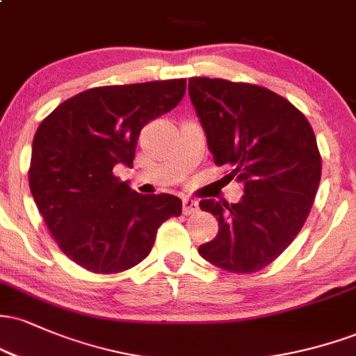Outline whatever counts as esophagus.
Here are the masks:
<instances>
[{
    "label": "esophagus",
    "mask_w": 356,
    "mask_h": 356,
    "mask_svg": "<svg viewBox=\"0 0 356 356\" xmlns=\"http://www.w3.org/2000/svg\"><path fill=\"white\" fill-rule=\"evenodd\" d=\"M199 211V202L197 201H194V199H191V197H186L182 201V212L186 216H191V214H194V212H197Z\"/></svg>",
    "instance_id": "esophagus-1"
}]
</instances>
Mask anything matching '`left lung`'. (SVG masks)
Wrapping results in <instances>:
<instances>
[{
  "instance_id": "left-lung-1",
  "label": "left lung",
  "mask_w": 356,
  "mask_h": 356,
  "mask_svg": "<svg viewBox=\"0 0 356 356\" xmlns=\"http://www.w3.org/2000/svg\"><path fill=\"white\" fill-rule=\"evenodd\" d=\"M189 97L218 165L244 187L238 204L201 201L219 232L199 254L229 273L268 266L303 227L321 177L316 137L303 113L271 90L189 79Z\"/></svg>"
}]
</instances>
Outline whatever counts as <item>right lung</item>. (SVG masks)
<instances>
[{
	"label": "right lung",
	"mask_w": 356,
	"mask_h": 356,
	"mask_svg": "<svg viewBox=\"0 0 356 356\" xmlns=\"http://www.w3.org/2000/svg\"><path fill=\"white\" fill-rule=\"evenodd\" d=\"M184 93V79L90 88L40 124L30 189L73 263L100 275L134 268L149 256L159 226L181 216L177 195H142L112 170L132 167L142 127L177 107Z\"/></svg>",
	"instance_id": "1"
}]
</instances>
